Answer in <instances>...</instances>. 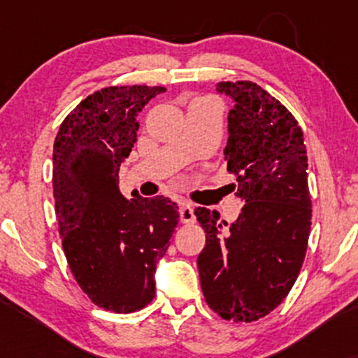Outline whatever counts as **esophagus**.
Listing matches in <instances>:
<instances>
[{"label":"esophagus","mask_w":358,"mask_h":358,"mask_svg":"<svg viewBox=\"0 0 358 358\" xmlns=\"http://www.w3.org/2000/svg\"><path fill=\"white\" fill-rule=\"evenodd\" d=\"M180 220L183 224H193L195 222V212H193L192 203L182 202V205H180Z\"/></svg>","instance_id":"obj_1"}]
</instances>
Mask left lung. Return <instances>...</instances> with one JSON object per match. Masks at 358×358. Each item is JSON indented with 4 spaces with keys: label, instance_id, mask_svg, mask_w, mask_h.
<instances>
[{
    "label": "left lung",
    "instance_id": "left-lung-1",
    "mask_svg": "<svg viewBox=\"0 0 358 358\" xmlns=\"http://www.w3.org/2000/svg\"><path fill=\"white\" fill-rule=\"evenodd\" d=\"M234 101L224 155L244 202L236 222L195 208L205 248L196 259L207 305L224 320L256 322L287 296L311 229L308 156L298 121L250 80L219 82Z\"/></svg>",
    "mask_w": 358,
    "mask_h": 358
}]
</instances>
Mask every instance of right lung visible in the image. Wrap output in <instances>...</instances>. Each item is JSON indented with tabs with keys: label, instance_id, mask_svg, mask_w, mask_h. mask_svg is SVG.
Instances as JSON below:
<instances>
[{
	"label": "right lung",
	"instance_id": "1",
	"mask_svg": "<svg viewBox=\"0 0 358 358\" xmlns=\"http://www.w3.org/2000/svg\"><path fill=\"white\" fill-rule=\"evenodd\" d=\"M165 90H97L64 119L53 145V199L69 268L94 305L114 313H133L155 298L156 264L178 224V205L166 196L127 200L119 190L138 114Z\"/></svg>",
	"mask_w": 358,
	"mask_h": 358
}]
</instances>
